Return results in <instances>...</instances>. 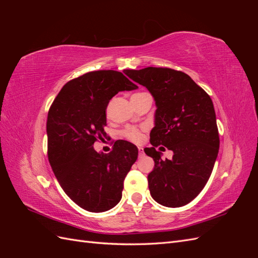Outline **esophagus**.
I'll return each mask as SVG.
<instances>
[{
    "label": "esophagus",
    "instance_id": "34e87169",
    "mask_svg": "<svg viewBox=\"0 0 258 258\" xmlns=\"http://www.w3.org/2000/svg\"><path fill=\"white\" fill-rule=\"evenodd\" d=\"M139 150V156H142L143 155V147H138Z\"/></svg>",
    "mask_w": 258,
    "mask_h": 258
}]
</instances>
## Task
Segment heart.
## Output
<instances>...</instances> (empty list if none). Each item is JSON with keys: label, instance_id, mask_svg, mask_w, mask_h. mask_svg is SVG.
<instances>
[{"label": "heart", "instance_id": "b5f03b06", "mask_svg": "<svg viewBox=\"0 0 258 258\" xmlns=\"http://www.w3.org/2000/svg\"><path fill=\"white\" fill-rule=\"evenodd\" d=\"M143 93H145V92L136 93V95H134L132 97L143 95ZM122 136H123L124 138H126V139H128L129 141H132V142H140V141H141V139H142L141 132H140L139 129L134 128V127H129V128H127V129H124V130L122 131Z\"/></svg>", "mask_w": 258, "mask_h": 258}]
</instances>
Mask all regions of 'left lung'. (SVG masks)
I'll list each match as a JSON object with an SVG mask.
<instances>
[{"instance_id": "left-lung-1", "label": "left lung", "mask_w": 258, "mask_h": 258, "mask_svg": "<svg viewBox=\"0 0 258 258\" xmlns=\"http://www.w3.org/2000/svg\"><path fill=\"white\" fill-rule=\"evenodd\" d=\"M123 73L147 88L157 107L151 131L153 146L144 148L155 161L147 176L153 199L168 208L189 204L206 186L220 148L212 100L181 71L148 67ZM159 145L174 152L172 160L161 159L155 151Z\"/></svg>"}]
</instances>
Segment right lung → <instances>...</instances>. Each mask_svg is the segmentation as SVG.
I'll return each instance as SVG.
<instances>
[{
    "instance_id": "add662e5",
    "label": "right lung",
    "mask_w": 258,
    "mask_h": 258,
    "mask_svg": "<svg viewBox=\"0 0 258 258\" xmlns=\"http://www.w3.org/2000/svg\"><path fill=\"white\" fill-rule=\"evenodd\" d=\"M137 88L121 72H88L68 82L49 108L46 130L51 169L68 196L89 212H104L118 204L123 179L138 158L137 146L123 140L108 154L93 148L106 136L110 100Z\"/></svg>"
}]
</instances>
